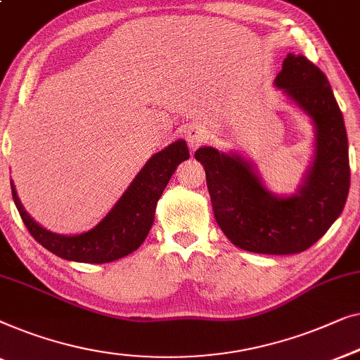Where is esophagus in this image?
<instances>
[{
  "mask_svg": "<svg viewBox=\"0 0 360 360\" xmlns=\"http://www.w3.org/2000/svg\"><path fill=\"white\" fill-rule=\"evenodd\" d=\"M186 135H187V141H189L191 148H197V146L204 143L207 139L205 130L202 127H197V125H194V127H191L189 130H187Z\"/></svg>",
  "mask_w": 360,
  "mask_h": 360,
  "instance_id": "34e87169",
  "label": "esophagus"
}]
</instances>
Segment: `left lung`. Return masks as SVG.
<instances>
[{"label":"left lung","instance_id":"obj_1","mask_svg":"<svg viewBox=\"0 0 360 360\" xmlns=\"http://www.w3.org/2000/svg\"><path fill=\"white\" fill-rule=\"evenodd\" d=\"M276 86L316 129L315 161L297 195H272L238 155L204 146L195 160L205 168L217 224L233 245L261 255H295L315 245L344 209L351 184L347 134L330 81L310 60L288 53Z\"/></svg>","mask_w":360,"mask_h":360}]
</instances>
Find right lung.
Instances as JSON below:
<instances>
[{"instance_id":"1","label":"right lung","mask_w":360,"mask_h":360,"mask_svg":"<svg viewBox=\"0 0 360 360\" xmlns=\"http://www.w3.org/2000/svg\"><path fill=\"white\" fill-rule=\"evenodd\" d=\"M189 158L184 140H178L148 160L112 210L93 230L75 236L47 231L22 209L11 182L13 199L30 235L50 252L63 259L104 264L130 255L153 225L155 209L176 166Z\"/></svg>"}]
</instances>
